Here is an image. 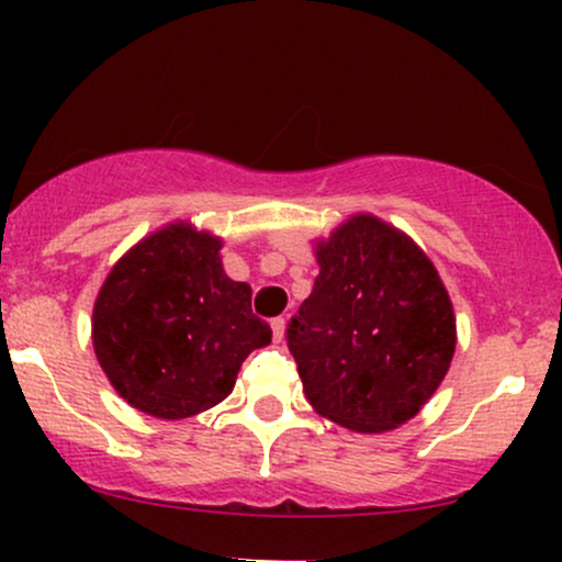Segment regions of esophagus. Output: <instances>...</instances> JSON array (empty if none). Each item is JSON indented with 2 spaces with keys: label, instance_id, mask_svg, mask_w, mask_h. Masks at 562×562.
I'll use <instances>...</instances> for the list:
<instances>
[{
  "label": "esophagus",
  "instance_id": "esophagus-1",
  "mask_svg": "<svg viewBox=\"0 0 562 562\" xmlns=\"http://www.w3.org/2000/svg\"><path fill=\"white\" fill-rule=\"evenodd\" d=\"M272 335H274L277 344H282V338H285V319L282 317L272 319Z\"/></svg>",
  "mask_w": 562,
  "mask_h": 562
}]
</instances>
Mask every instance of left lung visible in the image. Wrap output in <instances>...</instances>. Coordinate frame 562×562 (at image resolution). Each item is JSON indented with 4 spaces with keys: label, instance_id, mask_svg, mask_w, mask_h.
Instances as JSON below:
<instances>
[{
    "label": "left lung",
    "instance_id": "8db88e82",
    "mask_svg": "<svg viewBox=\"0 0 562 562\" xmlns=\"http://www.w3.org/2000/svg\"><path fill=\"white\" fill-rule=\"evenodd\" d=\"M312 295L288 322L308 404L359 434L398 428L447 375L454 312L428 256L375 216L317 245Z\"/></svg>",
    "mask_w": 562,
    "mask_h": 562
}]
</instances>
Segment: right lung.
<instances>
[{
  "instance_id": "1",
  "label": "right lung",
  "mask_w": 562,
  "mask_h": 562,
  "mask_svg": "<svg viewBox=\"0 0 562 562\" xmlns=\"http://www.w3.org/2000/svg\"><path fill=\"white\" fill-rule=\"evenodd\" d=\"M218 248L209 232L169 224L134 245L97 295L94 353L134 409L164 420L211 409L235 389L245 357L272 340Z\"/></svg>"
}]
</instances>
